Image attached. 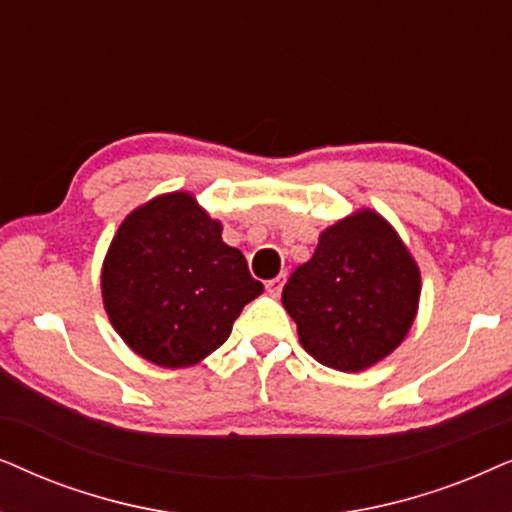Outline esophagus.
<instances>
[{
    "instance_id": "esophagus-1",
    "label": "esophagus",
    "mask_w": 512,
    "mask_h": 512,
    "mask_svg": "<svg viewBox=\"0 0 512 512\" xmlns=\"http://www.w3.org/2000/svg\"><path fill=\"white\" fill-rule=\"evenodd\" d=\"M283 283H285V274H281V276H276V278H271V281H267V292H269V295H271V297L281 295Z\"/></svg>"
}]
</instances>
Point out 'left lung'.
I'll return each instance as SVG.
<instances>
[{
    "label": "left lung",
    "mask_w": 512,
    "mask_h": 512,
    "mask_svg": "<svg viewBox=\"0 0 512 512\" xmlns=\"http://www.w3.org/2000/svg\"><path fill=\"white\" fill-rule=\"evenodd\" d=\"M419 295V267L407 245L384 217L363 208L320 234L311 260L285 283L283 306L309 356L360 372L398 349Z\"/></svg>",
    "instance_id": "1"
}]
</instances>
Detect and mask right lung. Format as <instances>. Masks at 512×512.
Returning a JSON list of instances; mask_svg holds the SVG:
<instances>
[{"instance_id": "add662e5", "label": "right lung", "mask_w": 512, "mask_h": 512, "mask_svg": "<svg viewBox=\"0 0 512 512\" xmlns=\"http://www.w3.org/2000/svg\"><path fill=\"white\" fill-rule=\"evenodd\" d=\"M102 304L119 337L149 363L189 367L227 342L262 295L243 252L192 194H161L121 222L102 262Z\"/></svg>"}]
</instances>
